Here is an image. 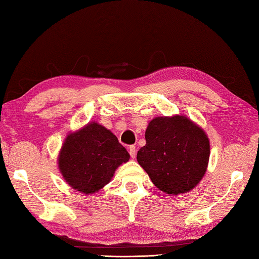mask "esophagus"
I'll use <instances>...</instances> for the list:
<instances>
[{
    "instance_id": "1",
    "label": "esophagus",
    "mask_w": 259,
    "mask_h": 259,
    "mask_svg": "<svg viewBox=\"0 0 259 259\" xmlns=\"http://www.w3.org/2000/svg\"><path fill=\"white\" fill-rule=\"evenodd\" d=\"M128 153H130L132 158H135V157H136V146H135V145H131V146L128 147Z\"/></svg>"
}]
</instances>
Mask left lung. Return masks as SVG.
<instances>
[{
  "label": "left lung",
  "mask_w": 259,
  "mask_h": 259,
  "mask_svg": "<svg viewBox=\"0 0 259 259\" xmlns=\"http://www.w3.org/2000/svg\"><path fill=\"white\" fill-rule=\"evenodd\" d=\"M146 145L137 161L159 190L168 194L190 191L202 179L210 143L202 128L186 116L156 117L147 126Z\"/></svg>",
  "instance_id": "left-lung-1"
}]
</instances>
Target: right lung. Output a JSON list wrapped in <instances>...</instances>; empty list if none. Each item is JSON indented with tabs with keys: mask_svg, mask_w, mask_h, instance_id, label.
I'll return each mask as SVG.
<instances>
[{
	"mask_svg": "<svg viewBox=\"0 0 259 259\" xmlns=\"http://www.w3.org/2000/svg\"><path fill=\"white\" fill-rule=\"evenodd\" d=\"M130 154L117 137L96 122L68 135L59 154V169L69 186L91 194L109 184Z\"/></svg>",
	"mask_w": 259,
	"mask_h": 259,
	"instance_id": "add662e5",
	"label": "right lung"
}]
</instances>
